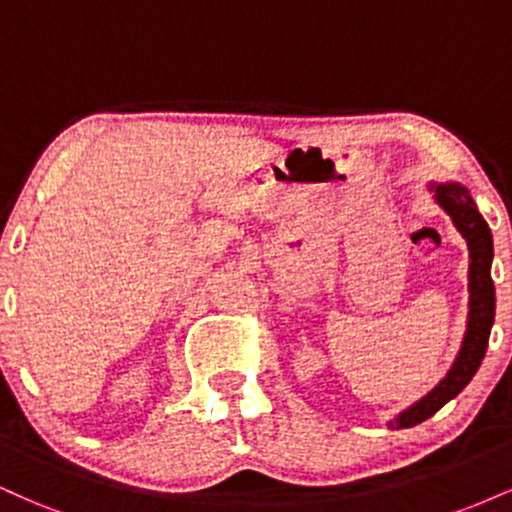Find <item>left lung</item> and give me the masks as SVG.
Segmentation results:
<instances>
[{"instance_id": "obj_1", "label": "left lung", "mask_w": 512, "mask_h": 512, "mask_svg": "<svg viewBox=\"0 0 512 512\" xmlns=\"http://www.w3.org/2000/svg\"><path fill=\"white\" fill-rule=\"evenodd\" d=\"M428 190L433 192V199L440 204V209L450 216L457 231L467 240L469 248V313H467V330L460 351H457L455 363H452L448 375L414 402L411 407L399 411L395 421H390V428H411L428 416L455 399L474 378L481 361H484L486 346H489V334L493 327V315H496V289L491 279V262H493V238L489 223L479 214L469 190L460 182H431Z\"/></svg>"}]
</instances>
